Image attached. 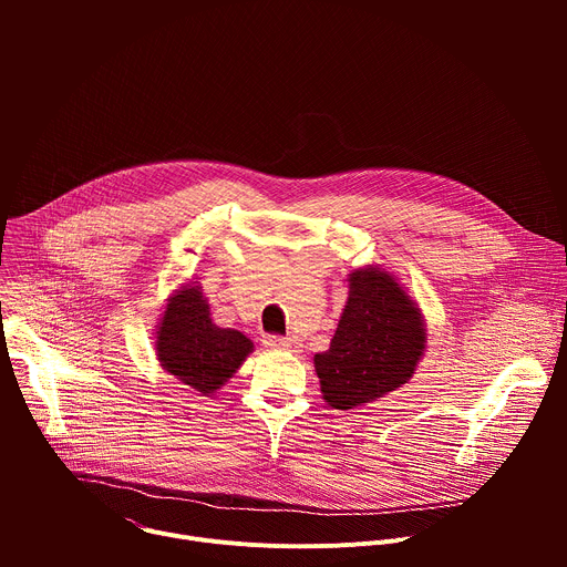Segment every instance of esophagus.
<instances>
[{
  "mask_svg": "<svg viewBox=\"0 0 567 567\" xmlns=\"http://www.w3.org/2000/svg\"><path fill=\"white\" fill-rule=\"evenodd\" d=\"M265 346L269 350H293L296 348V343L291 339H285V337H278V334L265 337Z\"/></svg>",
  "mask_w": 567,
  "mask_h": 567,
  "instance_id": "obj_1",
  "label": "esophagus"
}]
</instances>
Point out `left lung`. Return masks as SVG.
Wrapping results in <instances>:
<instances>
[{
    "label": "left lung",
    "instance_id": "left-lung-1",
    "mask_svg": "<svg viewBox=\"0 0 567 567\" xmlns=\"http://www.w3.org/2000/svg\"><path fill=\"white\" fill-rule=\"evenodd\" d=\"M422 313L385 271L361 269L328 352L313 357L332 409L350 411L406 383L424 354Z\"/></svg>",
    "mask_w": 567,
    "mask_h": 567
}]
</instances>
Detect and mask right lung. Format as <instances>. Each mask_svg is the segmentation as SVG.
I'll list each match as a JSON object with an SVG mask.
<instances>
[{
    "label": "right lung",
    "instance_id": "right-lung-1",
    "mask_svg": "<svg viewBox=\"0 0 567 567\" xmlns=\"http://www.w3.org/2000/svg\"><path fill=\"white\" fill-rule=\"evenodd\" d=\"M254 350L237 330L213 326L208 305L197 287H186L171 298L156 332V354L182 383L199 390H217Z\"/></svg>",
    "mask_w": 567,
    "mask_h": 567
}]
</instances>
